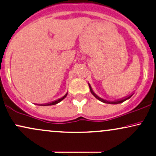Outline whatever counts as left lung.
I'll return each instance as SVG.
<instances>
[{"instance_id":"left-lung-1","label":"left lung","mask_w":156,"mask_h":156,"mask_svg":"<svg viewBox=\"0 0 156 156\" xmlns=\"http://www.w3.org/2000/svg\"><path fill=\"white\" fill-rule=\"evenodd\" d=\"M89 89H90L91 92H92V94H93V95L97 99H98V100H99V101H101V102H103V103H110V104H118V103H122V102H124L125 101H126V100L129 99L130 97L132 96V95H129V96L126 97V98H122V99L118 100V101H105V100L102 99V98H99V97H98V95H96V94L94 93V92H93V91H92V88H91V87H90V85H89Z\"/></svg>"}]
</instances>
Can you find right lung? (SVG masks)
<instances>
[{
    "label": "right lung",
    "instance_id": "1",
    "mask_svg": "<svg viewBox=\"0 0 156 156\" xmlns=\"http://www.w3.org/2000/svg\"><path fill=\"white\" fill-rule=\"evenodd\" d=\"M67 93L65 94V95H64L63 97H62V98H59V99L56 100V101H52V102H51V103H46V104H44V105H55V104H57V103H59V102L62 101V100L64 99V98H65L66 97H67Z\"/></svg>",
    "mask_w": 156,
    "mask_h": 156
}]
</instances>
